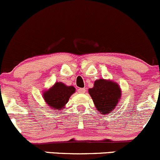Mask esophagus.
Masks as SVG:
<instances>
[{
    "label": "esophagus",
    "mask_w": 160,
    "mask_h": 160,
    "mask_svg": "<svg viewBox=\"0 0 160 160\" xmlns=\"http://www.w3.org/2000/svg\"><path fill=\"white\" fill-rule=\"evenodd\" d=\"M78 91L79 93H85V88H78Z\"/></svg>",
    "instance_id": "1"
}]
</instances>
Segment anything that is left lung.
Here are the masks:
<instances>
[{
    "mask_svg": "<svg viewBox=\"0 0 160 160\" xmlns=\"http://www.w3.org/2000/svg\"><path fill=\"white\" fill-rule=\"evenodd\" d=\"M96 109L102 115L111 113L119 102L122 89L118 84L109 79L99 78L94 82V86L88 89Z\"/></svg>",
    "mask_w": 160,
    "mask_h": 160,
    "instance_id": "1",
    "label": "left lung"
}]
</instances>
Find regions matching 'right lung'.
Listing matches in <instances>:
<instances>
[{"label":"right lung","mask_w":160,"mask_h":160,"mask_svg":"<svg viewBox=\"0 0 160 160\" xmlns=\"http://www.w3.org/2000/svg\"><path fill=\"white\" fill-rule=\"evenodd\" d=\"M75 92L74 86H68L61 82H56L48 89L44 90L42 96L49 108L58 111L65 108L69 98Z\"/></svg>","instance_id":"1"}]
</instances>
